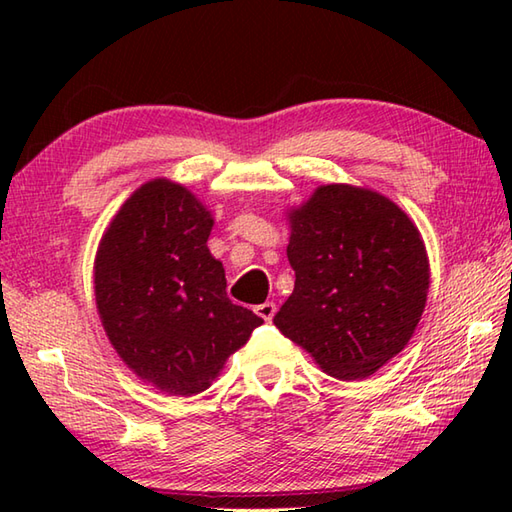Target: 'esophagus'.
I'll use <instances>...</instances> for the list:
<instances>
[{
  "label": "esophagus",
  "instance_id": "obj_1",
  "mask_svg": "<svg viewBox=\"0 0 512 512\" xmlns=\"http://www.w3.org/2000/svg\"><path fill=\"white\" fill-rule=\"evenodd\" d=\"M255 312H257L259 317H262L264 321H273L275 312H277V306H275L273 301H264V303H259V306H255Z\"/></svg>",
  "mask_w": 512,
  "mask_h": 512
}]
</instances>
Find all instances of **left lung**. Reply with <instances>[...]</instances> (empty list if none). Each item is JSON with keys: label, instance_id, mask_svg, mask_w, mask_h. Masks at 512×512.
Instances as JSON below:
<instances>
[{"label": "left lung", "instance_id": "left-lung-1", "mask_svg": "<svg viewBox=\"0 0 512 512\" xmlns=\"http://www.w3.org/2000/svg\"><path fill=\"white\" fill-rule=\"evenodd\" d=\"M286 222L297 279L275 325L323 374L347 383L376 374L405 350L427 306L418 226L387 195L345 182L321 184Z\"/></svg>", "mask_w": 512, "mask_h": 512}]
</instances>
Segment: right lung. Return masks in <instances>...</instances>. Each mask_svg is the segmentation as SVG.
Returning <instances> with one entry per match:
<instances>
[{
  "label": "right lung",
  "instance_id": "right-lung-1",
  "mask_svg": "<svg viewBox=\"0 0 512 512\" xmlns=\"http://www.w3.org/2000/svg\"><path fill=\"white\" fill-rule=\"evenodd\" d=\"M215 220L191 189L154 178L129 195L94 257V301L121 361L171 396H195L264 319L226 297L206 239Z\"/></svg>",
  "mask_w": 512,
  "mask_h": 512
}]
</instances>
